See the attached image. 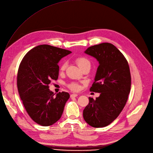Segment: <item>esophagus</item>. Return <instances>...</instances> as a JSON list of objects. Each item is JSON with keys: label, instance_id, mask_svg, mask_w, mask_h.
<instances>
[{"label": "esophagus", "instance_id": "34e87169", "mask_svg": "<svg viewBox=\"0 0 153 153\" xmlns=\"http://www.w3.org/2000/svg\"><path fill=\"white\" fill-rule=\"evenodd\" d=\"M77 94H71V95H70V97H71V98H73V97H77Z\"/></svg>", "mask_w": 153, "mask_h": 153}]
</instances>
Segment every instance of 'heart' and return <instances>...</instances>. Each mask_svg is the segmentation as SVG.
Wrapping results in <instances>:
<instances>
[{
	"mask_svg": "<svg viewBox=\"0 0 153 153\" xmlns=\"http://www.w3.org/2000/svg\"><path fill=\"white\" fill-rule=\"evenodd\" d=\"M75 62L80 69L82 68V67H84V66L87 65H90V63L89 62V60L87 58H86L85 57H84V56L77 57L75 59ZM66 67V63H63L60 67V70L61 71H64ZM67 86L69 89H71V90H74V91H76V90H79V85L77 83L74 82L68 84L67 85Z\"/></svg>",
	"mask_w": 153,
	"mask_h": 153,
	"instance_id": "obj_1",
	"label": "heart"
}]
</instances>
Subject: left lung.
Listing matches in <instances>:
<instances>
[{
  "mask_svg": "<svg viewBox=\"0 0 153 153\" xmlns=\"http://www.w3.org/2000/svg\"><path fill=\"white\" fill-rule=\"evenodd\" d=\"M85 53L99 62L91 91L100 93L83 111L86 123L93 127H104L113 122L124 109L130 91L131 76L127 61L113 44L102 43L88 47Z\"/></svg>",
  "mask_w": 153,
  "mask_h": 153,
  "instance_id": "left-lung-1",
  "label": "left lung"
}]
</instances>
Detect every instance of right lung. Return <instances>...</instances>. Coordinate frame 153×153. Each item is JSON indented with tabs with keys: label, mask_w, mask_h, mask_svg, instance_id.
Listing matches in <instances>:
<instances>
[{
	"label": "right lung",
	"mask_w": 153,
	"mask_h": 153,
	"mask_svg": "<svg viewBox=\"0 0 153 153\" xmlns=\"http://www.w3.org/2000/svg\"><path fill=\"white\" fill-rule=\"evenodd\" d=\"M71 53L68 50L40 45L29 50L20 63L17 74L18 93L30 117L40 126H49L57 122L69 98L65 91L54 96L48 85L52 80L58 79L59 61Z\"/></svg>",
	"instance_id": "add662e5"
}]
</instances>
